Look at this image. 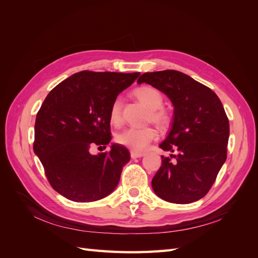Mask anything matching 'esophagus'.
<instances>
[{"instance_id": "34e87169", "label": "esophagus", "mask_w": 258, "mask_h": 258, "mask_svg": "<svg viewBox=\"0 0 258 258\" xmlns=\"http://www.w3.org/2000/svg\"><path fill=\"white\" fill-rule=\"evenodd\" d=\"M130 156L131 158H141L144 156V153H138V152H130Z\"/></svg>"}]
</instances>
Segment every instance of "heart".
<instances>
[{"label":"heart","instance_id":"obj_1","mask_svg":"<svg viewBox=\"0 0 258 258\" xmlns=\"http://www.w3.org/2000/svg\"><path fill=\"white\" fill-rule=\"evenodd\" d=\"M134 96L150 108V119L152 121L162 128L168 126L171 120V115L167 108L162 106L163 96L159 89L150 85H143L134 90ZM108 116L112 123L119 124L121 122V100L119 98L114 99ZM157 136V130L152 126L142 128L130 127L118 132L116 136V141L134 152L141 153L146 150L148 144L154 141Z\"/></svg>","mask_w":258,"mask_h":258}]
</instances>
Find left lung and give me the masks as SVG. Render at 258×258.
Segmentation results:
<instances>
[{"label":"left lung","instance_id":"1","mask_svg":"<svg viewBox=\"0 0 258 258\" xmlns=\"http://www.w3.org/2000/svg\"><path fill=\"white\" fill-rule=\"evenodd\" d=\"M159 89L174 106L172 128L159 146L161 167L152 187L161 199L178 205L205 197L227 158L229 121L216 93L175 70L144 73L138 84Z\"/></svg>","mask_w":258,"mask_h":258}]
</instances>
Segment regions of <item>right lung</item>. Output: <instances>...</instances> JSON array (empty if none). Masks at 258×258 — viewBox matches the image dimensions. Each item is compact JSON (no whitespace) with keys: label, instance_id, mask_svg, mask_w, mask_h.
I'll return each mask as SVG.
<instances>
[{"label":"right lung","instance_id":"add662e5","mask_svg":"<svg viewBox=\"0 0 258 258\" xmlns=\"http://www.w3.org/2000/svg\"><path fill=\"white\" fill-rule=\"evenodd\" d=\"M140 73L82 71L58 84L36 114L33 151L52 188L75 202L97 201L119 182L130 153L120 144L91 155L111 141V104Z\"/></svg>","mask_w":258,"mask_h":258}]
</instances>
